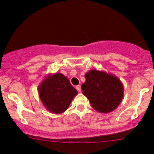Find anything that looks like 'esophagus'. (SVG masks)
Returning <instances> with one entry per match:
<instances>
[{
	"instance_id": "obj_1",
	"label": "esophagus",
	"mask_w": 154,
	"mask_h": 154,
	"mask_svg": "<svg viewBox=\"0 0 154 154\" xmlns=\"http://www.w3.org/2000/svg\"><path fill=\"white\" fill-rule=\"evenodd\" d=\"M76 89H77L78 92H81V91H82L81 86H80V85H78V86H76Z\"/></svg>"
}]
</instances>
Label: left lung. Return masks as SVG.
<instances>
[{
  "mask_svg": "<svg viewBox=\"0 0 154 154\" xmlns=\"http://www.w3.org/2000/svg\"><path fill=\"white\" fill-rule=\"evenodd\" d=\"M85 77L82 93L95 111L107 113L119 106L124 95V87L118 77L104 71L91 70Z\"/></svg>",
  "mask_w": 154,
  "mask_h": 154,
  "instance_id": "obj_1",
  "label": "left lung"
}]
</instances>
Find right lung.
Returning <instances> with one entry per match:
<instances>
[{"label":"right lung","mask_w":154,"mask_h":154,"mask_svg":"<svg viewBox=\"0 0 154 154\" xmlns=\"http://www.w3.org/2000/svg\"><path fill=\"white\" fill-rule=\"evenodd\" d=\"M38 96L48 111L61 114L68 109L77 91L63 74L48 75L38 86Z\"/></svg>","instance_id":"1"}]
</instances>
